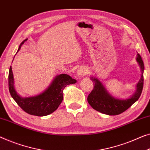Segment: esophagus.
<instances>
[{
    "instance_id": "obj_1",
    "label": "esophagus",
    "mask_w": 150,
    "mask_h": 150,
    "mask_svg": "<svg viewBox=\"0 0 150 150\" xmlns=\"http://www.w3.org/2000/svg\"><path fill=\"white\" fill-rule=\"evenodd\" d=\"M86 73H87V70L84 67H80L77 70V74L79 76H83L86 74Z\"/></svg>"
}]
</instances>
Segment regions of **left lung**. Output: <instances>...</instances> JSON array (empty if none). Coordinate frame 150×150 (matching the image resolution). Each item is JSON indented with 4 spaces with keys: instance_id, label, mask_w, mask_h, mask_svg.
<instances>
[{
    "instance_id": "8db88e82",
    "label": "left lung",
    "mask_w": 150,
    "mask_h": 150,
    "mask_svg": "<svg viewBox=\"0 0 150 150\" xmlns=\"http://www.w3.org/2000/svg\"><path fill=\"white\" fill-rule=\"evenodd\" d=\"M137 61L142 69V77L137 84V91L134 94L127 99H118L111 96L104 88L99 80L92 78L93 88L88 95L87 101L93 109L103 114L111 115H118L126 111L133 104L138 100L142 94L144 87V64L139 54H137Z\"/></svg>"
}]
</instances>
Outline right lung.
I'll return each instance as SVG.
<instances>
[{
	"label": "right lung",
	"instance_id": "obj_1",
	"mask_svg": "<svg viewBox=\"0 0 150 150\" xmlns=\"http://www.w3.org/2000/svg\"><path fill=\"white\" fill-rule=\"evenodd\" d=\"M26 40H23L21 45ZM21 45L18 51L20 49ZM76 82V80L71 79L69 75L62 74L57 76L49 87L42 93L34 97L23 98L15 90L11 66H10L8 71V90L11 97L23 111L37 116H47L55 112L63 100V90L68 84Z\"/></svg>",
	"mask_w": 150,
	"mask_h": 150
}]
</instances>
